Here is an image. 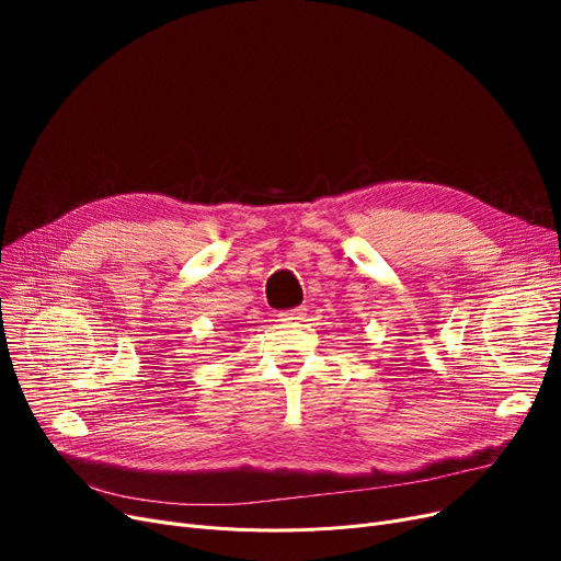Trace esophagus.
Returning <instances> with one entry per match:
<instances>
[{
    "label": "esophagus",
    "instance_id": "obj_1",
    "mask_svg": "<svg viewBox=\"0 0 561 561\" xmlns=\"http://www.w3.org/2000/svg\"><path fill=\"white\" fill-rule=\"evenodd\" d=\"M305 316H307V309H302V307L277 313V318H279L282 322H300V320H305Z\"/></svg>",
    "mask_w": 561,
    "mask_h": 561
}]
</instances>
